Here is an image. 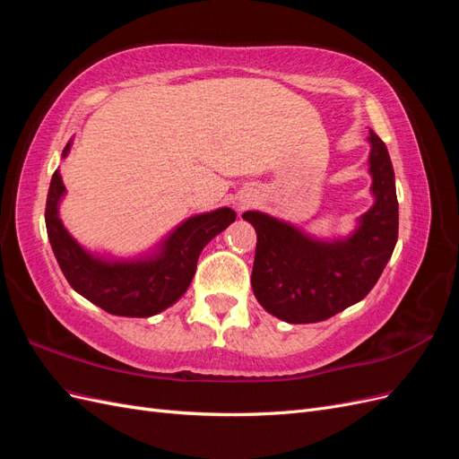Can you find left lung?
Masks as SVG:
<instances>
[{"instance_id":"left-lung-1","label":"left lung","mask_w":459,"mask_h":459,"mask_svg":"<svg viewBox=\"0 0 459 459\" xmlns=\"http://www.w3.org/2000/svg\"><path fill=\"white\" fill-rule=\"evenodd\" d=\"M373 204L342 238L319 239L260 211L243 220L256 230L253 290L260 307L287 324H316L362 300L377 283L398 239L394 170L386 145L369 132Z\"/></svg>"}]
</instances>
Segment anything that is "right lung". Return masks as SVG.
I'll return each mask as SVG.
<instances>
[{
  "label": "right lung",
  "instance_id": "1",
  "mask_svg": "<svg viewBox=\"0 0 459 459\" xmlns=\"http://www.w3.org/2000/svg\"><path fill=\"white\" fill-rule=\"evenodd\" d=\"M71 147L73 140L63 149L61 159L68 157ZM65 193L57 169L46 203V228L53 255L76 293L105 312L124 317L155 316L182 299L195 275L203 248L238 216L228 206L189 216L147 253L117 258L88 251L68 233L59 214Z\"/></svg>",
  "mask_w": 459,
  "mask_h": 459
}]
</instances>
